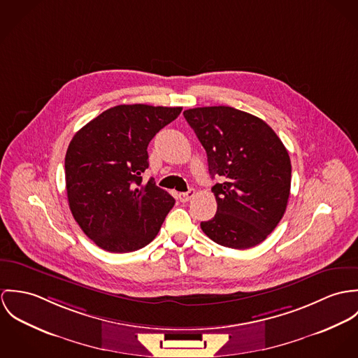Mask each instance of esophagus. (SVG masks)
<instances>
[{
	"instance_id": "34e87169",
	"label": "esophagus",
	"mask_w": 358,
	"mask_h": 358,
	"mask_svg": "<svg viewBox=\"0 0 358 358\" xmlns=\"http://www.w3.org/2000/svg\"><path fill=\"white\" fill-rule=\"evenodd\" d=\"M194 195H195V191H194V189H189L188 192H181V194H178V199H180V201L185 203V201H188V200H191V199L194 198Z\"/></svg>"
}]
</instances>
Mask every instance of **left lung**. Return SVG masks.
Segmentation results:
<instances>
[{
    "instance_id": "obj_1",
    "label": "left lung",
    "mask_w": 358,
    "mask_h": 358,
    "mask_svg": "<svg viewBox=\"0 0 358 358\" xmlns=\"http://www.w3.org/2000/svg\"><path fill=\"white\" fill-rule=\"evenodd\" d=\"M207 154L208 173L220 176L211 191L213 220L201 231L224 247L251 248L271 235L285 213L291 188V160L273 129L232 107L184 111Z\"/></svg>"
}]
</instances>
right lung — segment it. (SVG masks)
<instances>
[{
  "mask_svg": "<svg viewBox=\"0 0 358 358\" xmlns=\"http://www.w3.org/2000/svg\"><path fill=\"white\" fill-rule=\"evenodd\" d=\"M181 107L122 104L106 110L73 137L66 154L69 206L80 229L110 252L145 247L176 200L143 182L148 144Z\"/></svg>",
  "mask_w": 358,
  "mask_h": 358,
  "instance_id": "add662e5",
  "label": "right lung"
}]
</instances>
